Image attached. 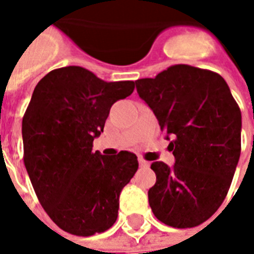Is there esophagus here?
<instances>
[{"label": "esophagus", "mask_w": 254, "mask_h": 254, "mask_svg": "<svg viewBox=\"0 0 254 254\" xmlns=\"http://www.w3.org/2000/svg\"><path fill=\"white\" fill-rule=\"evenodd\" d=\"M138 163L141 167H149V162H147V161H145L143 158H138Z\"/></svg>", "instance_id": "esophagus-1"}]
</instances>
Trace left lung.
Wrapping results in <instances>:
<instances>
[{
    "label": "left lung",
    "mask_w": 254,
    "mask_h": 254,
    "mask_svg": "<svg viewBox=\"0 0 254 254\" xmlns=\"http://www.w3.org/2000/svg\"><path fill=\"white\" fill-rule=\"evenodd\" d=\"M139 97L151 108L171 142L175 163L153 162L149 190L155 217L174 228L208 220L224 201L241 151V112L223 77L175 64L154 79H138Z\"/></svg>",
    "instance_id": "obj_1"
}]
</instances>
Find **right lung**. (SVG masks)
I'll use <instances>...</instances> for the list:
<instances>
[{
    "mask_svg": "<svg viewBox=\"0 0 254 254\" xmlns=\"http://www.w3.org/2000/svg\"><path fill=\"white\" fill-rule=\"evenodd\" d=\"M134 91V81H104L68 65L37 84L22 120L23 162L50 219L76 236L115 224L120 192L138 169L133 153L92 151L111 107Z\"/></svg>",
    "mask_w": 254,
    "mask_h": 254,
    "instance_id": "right-lung-1",
    "label": "right lung"
}]
</instances>
